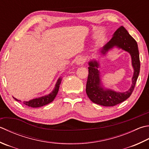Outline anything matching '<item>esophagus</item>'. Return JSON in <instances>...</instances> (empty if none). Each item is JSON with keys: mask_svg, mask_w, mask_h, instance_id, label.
I'll list each match as a JSON object with an SVG mask.
<instances>
[{"mask_svg": "<svg viewBox=\"0 0 149 149\" xmlns=\"http://www.w3.org/2000/svg\"><path fill=\"white\" fill-rule=\"evenodd\" d=\"M84 62H85V59H84L83 57H80L77 59L76 64L77 65H83Z\"/></svg>", "mask_w": 149, "mask_h": 149, "instance_id": "obj_1", "label": "esophagus"}]
</instances>
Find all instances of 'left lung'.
I'll list each match as a JSON object with an SVG mask.
<instances>
[{
    "instance_id": "1",
    "label": "left lung",
    "mask_w": 149,
    "mask_h": 149,
    "mask_svg": "<svg viewBox=\"0 0 149 149\" xmlns=\"http://www.w3.org/2000/svg\"><path fill=\"white\" fill-rule=\"evenodd\" d=\"M122 49L129 53L132 60L134 70L130 88L123 92H116L112 89L105 88L101 79L100 61L90 59L88 61V76L86 86V92L88 98L93 103L104 107H113L119 104L129 98L132 94L138 79L140 70L139 50L135 39L130 36L123 26H121L113 34L112 39L103 48L100 49L101 55H106L113 48Z\"/></svg>"
}]
</instances>
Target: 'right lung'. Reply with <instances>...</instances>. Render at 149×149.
I'll list each match as a JSON object with an SVG mask.
<instances>
[{"label": "right lung", "instance_id": "1", "mask_svg": "<svg viewBox=\"0 0 149 149\" xmlns=\"http://www.w3.org/2000/svg\"><path fill=\"white\" fill-rule=\"evenodd\" d=\"M61 81H62V77H59L57 81V83L55 84V87L54 90H52V92L49 93L48 95L42 96V97L33 99V100H30L28 101H24L23 103L26 104V106L30 107H33V108H37V107H40L42 106H45L46 104H48L49 103L53 101L54 100L55 97H56V95L59 91V86L61 83ZM15 100L17 101H19L20 100H17L16 98L13 97Z\"/></svg>", "mask_w": 149, "mask_h": 149}]
</instances>
